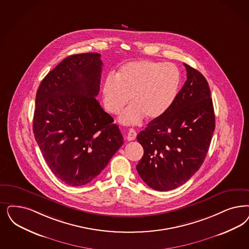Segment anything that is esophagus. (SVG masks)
Here are the masks:
<instances>
[{
  "label": "esophagus",
  "instance_id": "34e87169",
  "mask_svg": "<svg viewBox=\"0 0 249 249\" xmlns=\"http://www.w3.org/2000/svg\"><path fill=\"white\" fill-rule=\"evenodd\" d=\"M136 136H137L136 131L133 129H129L128 133H127V139L129 141H133V140H135Z\"/></svg>",
  "mask_w": 249,
  "mask_h": 249
}]
</instances>
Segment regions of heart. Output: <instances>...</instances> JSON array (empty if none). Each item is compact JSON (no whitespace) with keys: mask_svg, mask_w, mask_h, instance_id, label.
I'll list each match as a JSON object with an SVG mask.
<instances>
[{"mask_svg":"<svg viewBox=\"0 0 249 249\" xmlns=\"http://www.w3.org/2000/svg\"><path fill=\"white\" fill-rule=\"evenodd\" d=\"M180 72L171 63L141 60L120 67L115 78L108 76L103 85L106 109L117 115L129 102L120 117L123 124H137L143 118H162L175 102L180 86Z\"/></svg>","mask_w":249,"mask_h":249,"instance_id":"obj_1","label":"heart"}]
</instances>
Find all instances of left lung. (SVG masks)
<instances>
[{
	"instance_id": "obj_1",
	"label": "left lung",
	"mask_w": 249,
	"mask_h": 249,
	"mask_svg": "<svg viewBox=\"0 0 249 249\" xmlns=\"http://www.w3.org/2000/svg\"><path fill=\"white\" fill-rule=\"evenodd\" d=\"M187 81L162 118L137 135L144 153L137 164L152 189L167 191L190 179L204 162L215 129L211 90L205 77L184 63Z\"/></svg>"
}]
</instances>
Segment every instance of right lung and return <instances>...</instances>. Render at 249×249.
Segmentation results:
<instances>
[{
	"label": "right lung",
	"mask_w": 249,
	"mask_h": 249,
	"mask_svg": "<svg viewBox=\"0 0 249 249\" xmlns=\"http://www.w3.org/2000/svg\"><path fill=\"white\" fill-rule=\"evenodd\" d=\"M102 65L98 53L71 55L36 95L35 139L52 173L69 186L94 179L123 144L119 126L95 98Z\"/></svg>",
	"instance_id": "right-lung-1"
}]
</instances>
